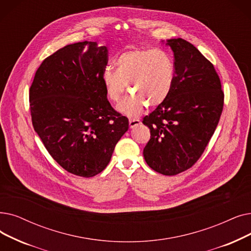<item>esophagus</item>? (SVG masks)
<instances>
[{
    "mask_svg": "<svg viewBox=\"0 0 251 251\" xmlns=\"http://www.w3.org/2000/svg\"><path fill=\"white\" fill-rule=\"evenodd\" d=\"M139 124H140V121H139L138 119H131V120H129V127H130V128H133V127L139 125Z\"/></svg>",
    "mask_w": 251,
    "mask_h": 251,
    "instance_id": "esophagus-1",
    "label": "esophagus"
}]
</instances>
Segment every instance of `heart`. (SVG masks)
<instances>
[{
    "mask_svg": "<svg viewBox=\"0 0 251 251\" xmlns=\"http://www.w3.org/2000/svg\"><path fill=\"white\" fill-rule=\"evenodd\" d=\"M116 71L105 69L101 82L105 95L118 102L127 90L132 94L117 106L128 117H137L145 107H156L169 96L176 70L170 54L162 49H131L115 59Z\"/></svg>",
    "mask_w": 251,
    "mask_h": 251,
    "instance_id": "b5f03b06",
    "label": "heart"
}]
</instances>
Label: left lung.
<instances>
[{
  "instance_id": "8db88e82",
  "label": "left lung",
  "mask_w": 251,
  "mask_h": 251,
  "mask_svg": "<svg viewBox=\"0 0 251 251\" xmlns=\"http://www.w3.org/2000/svg\"><path fill=\"white\" fill-rule=\"evenodd\" d=\"M165 43L173 52L176 78L167 100L144 118L151 138L144 149L147 164L176 176L201 157L219 124L224 92L213 64L183 39Z\"/></svg>"
}]
</instances>
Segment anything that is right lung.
I'll return each mask as SVG.
<instances>
[{"label":"right lung","mask_w":251,"mask_h":251,"mask_svg":"<svg viewBox=\"0 0 251 251\" xmlns=\"http://www.w3.org/2000/svg\"><path fill=\"white\" fill-rule=\"evenodd\" d=\"M106 47L96 42L67 45L42 62L29 89L35 131L52 158L75 176L101 172L129 128L106 99Z\"/></svg>","instance_id":"right-lung-1"}]
</instances>
